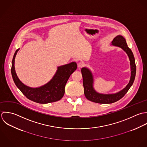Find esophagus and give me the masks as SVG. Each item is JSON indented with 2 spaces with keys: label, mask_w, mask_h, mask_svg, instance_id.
Wrapping results in <instances>:
<instances>
[{
  "label": "esophagus",
  "mask_w": 147,
  "mask_h": 147,
  "mask_svg": "<svg viewBox=\"0 0 147 147\" xmlns=\"http://www.w3.org/2000/svg\"><path fill=\"white\" fill-rule=\"evenodd\" d=\"M77 66H78V67L80 69V68L83 67L85 66V64H84L83 62H80L78 63Z\"/></svg>",
  "instance_id": "esophagus-1"
}]
</instances>
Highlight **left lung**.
<instances>
[{"instance_id": "8db88e82", "label": "left lung", "mask_w": 147, "mask_h": 147, "mask_svg": "<svg viewBox=\"0 0 147 147\" xmlns=\"http://www.w3.org/2000/svg\"><path fill=\"white\" fill-rule=\"evenodd\" d=\"M112 45L122 48L127 53L129 57L131 69V76L129 82L125 88L116 94H99L94 90L92 87L93 78L91 71L88 69L83 67L81 69V73L83 77L84 94L86 98L90 101L101 104H109L114 103L122 98L125 95L134 82L136 72V66L133 53L131 49L128 48L125 38L122 36L118 35L114 38L113 41H112Z\"/></svg>"}]
</instances>
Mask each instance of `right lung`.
Instances as JSON below:
<instances>
[{"instance_id":"add662e5","label":"right lung","mask_w":147,"mask_h":147,"mask_svg":"<svg viewBox=\"0 0 147 147\" xmlns=\"http://www.w3.org/2000/svg\"><path fill=\"white\" fill-rule=\"evenodd\" d=\"M19 50L17 49L13 55L11 67L12 78L16 86L28 99L38 103L45 104L59 100L64 95L65 85L69 78L77 69V63L73 62L59 66L50 82L40 88H31L24 85L19 80L15 70V59Z\"/></svg>"}]
</instances>
